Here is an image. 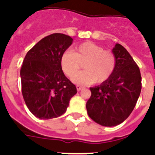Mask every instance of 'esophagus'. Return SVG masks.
<instances>
[{
    "instance_id": "1",
    "label": "esophagus",
    "mask_w": 155,
    "mask_h": 155,
    "mask_svg": "<svg viewBox=\"0 0 155 155\" xmlns=\"http://www.w3.org/2000/svg\"><path fill=\"white\" fill-rule=\"evenodd\" d=\"M76 88H77L78 91H80V90L83 88V87L82 86H80V85H76Z\"/></svg>"
}]
</instances>
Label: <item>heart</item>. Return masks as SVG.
Returning <instances> with one entry per match:
<instances>
[{
  "mask_svg": "<svg viewBox=\"0 0 155 155\" xmlns=\"http://www.w3.org/2000/svg\"><path fill=\"white\" fill-rule=\"evenodd\" d=\"M84 64L85 70L73 78L77 84L87 85L105 82L112 76L116 68L115 54L94 42H86L74 48V52L67 51L61 55L60 66L63 73L73 77Z\"/></svg>",
  "mask_w": 155,
  "mask_h": 155,
  "instance_id": "obj_1",
  "label": "heart"
}]
</instances>
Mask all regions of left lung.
Returning <instances> with one entry per match:
<instances>
[{"mask_svg":"<svg viewBox=\"0 0 155 155\" xmlns=\"http://www.w3.org/2000/svg\"><path fill=\"white\" fill-rule=\"evenodd\" d=\"M113 53L117 59L113 75L101 85L90 87L92 95L86 104L91 119L103 126L120 125L134 110L142 89L139 68L120 44Z\"/></svg>","mask_w":155,"mask_h":155,"instance_id":"8db88e82","label":"left lung"}]
</instances>
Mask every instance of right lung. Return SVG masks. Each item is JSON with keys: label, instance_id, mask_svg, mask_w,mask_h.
<instances>
[{"label": "right lung", "instance_id": "add662e5", "mask_svg": "<svg viewBox=\"0 0 155 155\" xmlns=\"http://www.w3.org/2000/svg\"><path fill=\"white\" fill-rule=\"evenodd\" d=\"M73 39L63 34H52L27 52L20 75L21 92L29 110L38 118L52 119L67 111L77 90L60 66L63 53Z\"/></svg>", "mask_w": 155, "mask_h": 155}]
</instances>
